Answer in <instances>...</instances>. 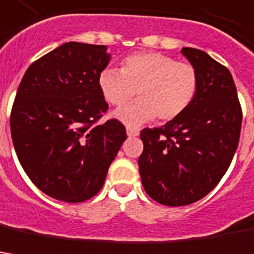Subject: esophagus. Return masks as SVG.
<instances>
[{
  "instance_id": "obj_1",
  "label": "esophagus",
  "mask_w": 254,
  "mask_h": 254,
  "mask_svg": "<svg viewBox=\"0 0 254 254\" xmlns=\"http://www.w3.org/2000/svg\"><path fill=\"white\" fill-rule=\"evenodd\" d=\"M139 134L138 128H134V127H127V135L128 137H137Z\"/></svg>"
}]
</instances>
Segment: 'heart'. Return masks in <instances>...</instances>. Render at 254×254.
Here are the masks:
<instances>
[{
	"mask_svg": "<svg viewBox=\"0 0 254 254\" xmlns=\"http://www.w3.org/2000/svg\"><path fill=\"white\" fill-rule=\"evenodd\" d=\"M107 103L122 106L135 95L139 99L116 110L115 116L128 126L152 120L169 122L186 112L198 91V72L193 64L154 52L131 54L120 71L106 68L98 78Z\"/></svg>",
	"mask_w": 254,
	"mask_h": 254,
	"instance_id": "1",
	"label": "heart"
}]
</instances>
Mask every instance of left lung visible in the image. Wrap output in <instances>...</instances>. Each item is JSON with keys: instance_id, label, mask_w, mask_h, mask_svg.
Segmentation results:
<instances>
[{"instance_id": "1", "label": "left lung", "mask_w": 254, "mask_h": 254, "mask_svg": "<svg viewBox=\"0 0 254 254\" xmlns=\"http://www.w3.org/2000/svg\"><path fill=\"white\" fill-rule=\"evenodd\" d=\"M182 54L198 72V91L183 115L139 137L141 182L147 194L169 207L205 197L225 175L239 144L242 107L229 69L202 50Z\"/></svg>"}]
</instances>
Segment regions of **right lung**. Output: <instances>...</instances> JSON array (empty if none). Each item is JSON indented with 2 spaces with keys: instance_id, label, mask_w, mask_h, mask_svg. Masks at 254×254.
I'll list each match as a JSON object with an SVG mask.
<instances>
[{
  "instance_id": "add662e5",
  "label": "right lung",
  "mask_w": 254,
  "mask_h": 254,
  "mask_svg": "<svg viewBox=\"0 0 254 254\" xmlns=\"http://www.w3.org/2000/svg\"><path fill=\"white\" fill-rule=\"evenodd\" d=\"M109 60L106 46L69 42L32 63L19 83L13 147L33 185L56 200L92 198L127 138L117 119L98 124L109 109L98 83Z\"/></svg>"
}]
</instances>
